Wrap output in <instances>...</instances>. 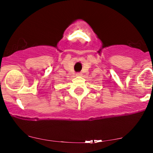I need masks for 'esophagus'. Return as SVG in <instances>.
I'll use <instances>...</instances> for the list:
<instances>
[{
  "label": "esophagus",
  "instance_id": "obj_1",
  "mask_svg": "<svg viewBox=\"0 0 153 153\" xmlns=\"http://www.w3.org/2000/svg\"><path fill=\"white\" fill-rule=\"evenodd\" d=\"M81 73H76V76H81Z\"/></svg>",
  "mask_w": 153,
  "mask_h": 153
}]
</instances>
